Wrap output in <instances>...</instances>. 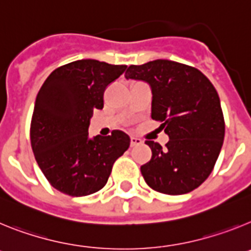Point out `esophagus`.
<instances>
[{"label": "esophagus", "instance_id": "obj_1", "mask_svg": "<svg viewBox=\"0 0 251 251\" xmlns=\"http://www.w3.org/2000/svg\"><path fill=\"white\" fill-rule=\"evenodd\" d=\"M143 143L141 138H137V137H130V146L132 147H136V146H139Z\"/></svg>", "mask_w": 251, "mask_h": 251}]
</instances>
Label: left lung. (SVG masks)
<instances>
[{"mask_svg": "<svg viewBox=\"0 0 251 251\" xmlns=\"http://www.w3.org/2000/svg\"><path fill=\"white\" fill-rule=\"evenodd\" d=\"M126 77L150 84L151 117L170 137L166 148L146 141L152 158L141 167L142 176L162 194L191 192L210 176L223 147L225 122L216 89L200 70L171 60L130 65Z\"/></svg>", "mask_w": 251, "mask_h": 251, "instance_id": "left-lung-1", "label": "left lung"}]
</instances>
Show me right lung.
Instances as JSON below:
<instances>
[{"label":"right lung","mask_w":251,"mask_h":251,"mask_svg":"<svg viewBox=\"0 0 251 251\" xmlns=\"http://www.w3.org/2000/svg\"><path fill=\"white\" fill-rule=\"evenodd\" d=\"M127 65L76 60L51 73L39 90L30 138L37 165L57 191L86 196L105 186L115 159L130 145L122 130L89 137L93 112L103 109L104 92Z\"/></svg>","instance_id":"right-lung-1"}]
</instances>
